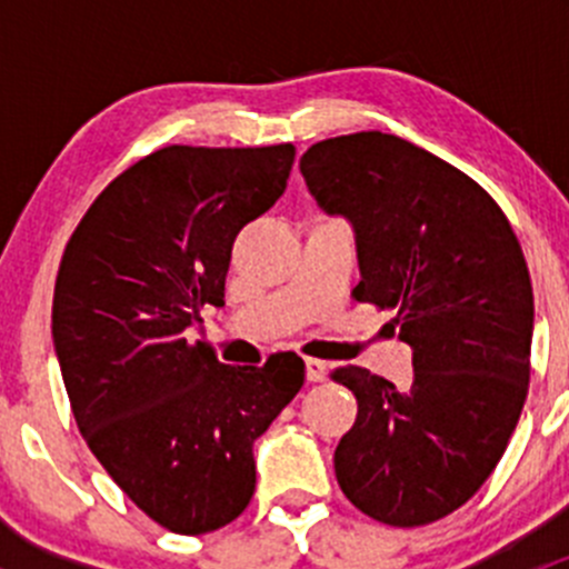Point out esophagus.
Listing matches in <instances>:
<instances>
[{
	"label": "esophagus",
	"mask_w": 569,
	"mask_h": 569,
	"mask_svg": "<svg viewBox=\"0 0 569 569\" xmlns=\"http://www.w3.org/2000/svg\"><path fill=\"white\" fill-rule=\"evenodd\" d=\"M306 377L308 382H321L327 377V363L317 358H306Z\"/></svg>",
	"instance_id": "1"
}]
</instances>
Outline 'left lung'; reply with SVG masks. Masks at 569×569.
Segmentation results:
<instances>
[{"instance_id":"left-lung-1","label":"left lung","mask_w":569,"mask_h":569,"mask_svg":"<svg viewBox=\"0 0 569 569\" xmlns=\"http://www.w3.org/2000/svg\"><path fill=\"white\" fill-rule=\"evenodd\" d=\"M300 173L319 209L352 226L355 300L396 313L416 371L407 391L360 366L332 371L358 399L336 479L380 523H435L485 485L523 410L533 332L523 250L473 178L396 134L321 140Z\"/></svg>"}]
</instances>
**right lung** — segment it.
Masks as SVG:
<instances>
[{"label":"right lung","mask_w":569,"mask_h":569,"mask_svg":"<svg viewBox=\"0 0 569 569\" xmlns=\"http://www.w3.org/2000/svg\"><path fill=\"white\" fill-rule=\"evenodd\" d=\"M295 146H168L93 200L62 252L51 338L96 460L151 520L206 533L256 490L252 443L306 382L295 352L226 366L183 332L226 306L237 233L283 194Z\"/></svg>","instance_id":"1"}]
</instances>
